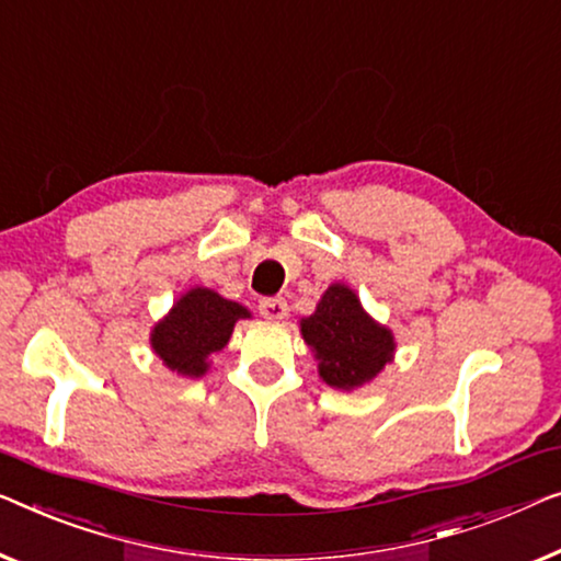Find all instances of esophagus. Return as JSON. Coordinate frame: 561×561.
<instances>
[{
    "label": "esophagus",
    "mask_w": 561,
    "mask_h": 561,
    "mask_svg": "<svg viewBox=\"0 0 561 561\" xmlns=\"http://www.w3.org/2000/svg\"><path fill=\"white\" fill-rule=\"evenodd\" d=\"M261 313L265 316V319H286L288 316V304L283 298H263L261 300Z\"/></svg>",
    "instance_id": "1"
}]
</instances>
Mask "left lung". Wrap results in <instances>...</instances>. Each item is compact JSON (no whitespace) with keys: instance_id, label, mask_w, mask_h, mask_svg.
<instances>
[{"instance_id":"obj_1","label":"left lung","mask_w":561,"mask_h":561,"mask_svg":"<svg viewBox=\"0 0 561 561\" xmlns=\"http://www.w3.org/2000/svg\"><path fill=\"white\" fill-rule=\"evenodd\" d=\"M300 331L319 359V375L336 389H354L377 377L392 359L394 341L385 327L364 313L359 298L346 286H331Z\"/></svg>"}]
</instances>
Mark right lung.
<instances>
[{"mask_svg": "<svg viewBox=\"0 0 561 561\" xmlns=\"http://www.w3.org/2000/svg\"><path fill=\"white\" fill-rule=\"evenodd\" d=\"M248 308L217 296L209 288H194L176 300L172 313L157 323L151 346L169 369L184 377H199L207 356L220 352L238 319H248Z\"/></svg>", "mask_w": 561, "mask_h": 561, "instance_id": "add662e5", "label": "right lung"}]
</instances>
